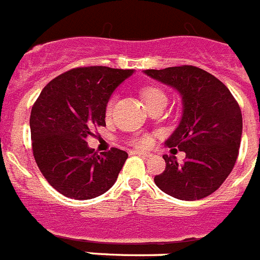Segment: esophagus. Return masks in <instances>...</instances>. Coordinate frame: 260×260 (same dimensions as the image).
<instances>
[{"label":"esophagus","instance_id":"esophagus-1","mask_svg":"<svg viewBox=\"0 0 260 260\" xmlns=\"http://www.w3.org/2000/svg\"><path fill=\"white\" fill-rule=\"evenodd\" d=\"M133 153H134V155L143 156V157H151V156H152V153L151 152H146V151H139V150H134L133 151Z\"/></svg>","mask_w":260,"mask_h":260}]
</instances>
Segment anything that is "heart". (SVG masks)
Listing matches in <instances>:
<instances>
[{
    "label": "heart",
    "instance_id": "b5f03b06",
    "mask_svg": "<svg viewBox=\"0 0 260 260\" xmlns=\"http://www.w3.org/2000/svg\"><path fill=\"white\" fill-rule=\"evenodd\" d=\"M141 95L144 102H146V104L150 108L153 104H156V103L161 102V100H167L165 92L157 86H144L141 89ZM114 105H116V99H114V96H112L107 102V105H105V114H107V117L112 116ZM151 142H152L151 141V137H148V135H141V137L134 139V144L137 147H148L151 146Z\"/></svg>",
    "mask_w": 260,
    "mask_h": 260
}]
</instances>
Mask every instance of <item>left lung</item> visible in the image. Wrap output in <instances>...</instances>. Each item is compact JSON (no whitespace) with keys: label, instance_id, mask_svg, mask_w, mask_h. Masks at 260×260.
I'll return each instance as SVG.
<instances>
[{"label":"left lung","instance_id":"8db88e82","mask_svg":"<svg viewBox=\"0 0 260 260\" xmlns=\"http://www.w3.org/2000/svg\"><path fill=\"white\" fill-rule=\"evenodd\" d=\"M182 95L183 114L167 146L186 153L182 164L164 155L165 171L153 178L165 194L197 201L219 189L231 174L242 135V113L228 87L197 66L146 70Z\"/></svg>","mask_w":260,"mask_h":260}]
</instances>
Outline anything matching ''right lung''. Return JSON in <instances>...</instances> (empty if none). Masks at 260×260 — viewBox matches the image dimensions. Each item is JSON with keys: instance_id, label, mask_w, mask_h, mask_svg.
I'll use <instances>...</instances> for the list:
<instances>
[{"instance_id": "1", "label": "right lung", "mask_w": 260, "mask_h": 260, "mask_svg": "<svg viewBox=\"0 0 260 260\" xmlns=\"http://www.w3.org/2000/svg\"><path fill=\"white\" fill-rule=\"evenodd\" d=\"M134 70L107 66L71 69L52 79L32 105V152L50 186L77 201L92 199L113 186L127 153L98 152L86 139L105 126V105Z\"/></svg>"}]
</instances>
